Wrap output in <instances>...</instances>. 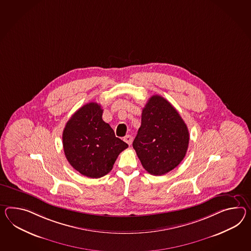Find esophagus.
Instances as JSON below:
<instances>
[{
	"label": "esophagus",
	"instance_id": "esophagus-1",
	"mask_svg": "<svg viewBox=\"0 0 251 251\" xmlns=\"http://www.w3.org/2000/svg\"><path fill=\"white\" fill-rule=\"evenodd\" d=\"M131 136H129V135H127V136H125L124 137V139H123V141H125L126 143H128V145H130L131 144Z\"/></svg>",
	"mask_w": 251,
	"mask_h": 251
}]
</instances>
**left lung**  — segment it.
Here are the masks:
<instances>
[{
	"mask_svg": "<svg viewBox=\"0 0 251 251\" xmlns=\"http://www.w3.org/2000/svg\"><path fill=\"white\" fill-rule=\"evenodd\" d=\"M189 141V129L177 110L159 95L149 99L132 143L143 168L155 176L172 171L184 159Z\"/></svg>",
	"mask_w": 251,
	"mask_h": 251,
	"instance_id": "8db88e82",
	"label": "left lung"
}]
</instances>
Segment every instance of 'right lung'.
<instances>
[{"instance_id": "add662e5", "label": "right lung", "mask_w": 251, "mask_h": 251, "mask_svg": "<svg viewBox=\"0 0 251 251\" xmlns=\"http://www.w3.org/2000/svg\"><path fill=\"white\" fill-rule=\"evenodd\" d=\"M102 112L100 104H85L71 117L62 132L69 163L83 176L92 178L108 174L119 154L128 148L102 120Z\"/></svg>"}]
</instances>
